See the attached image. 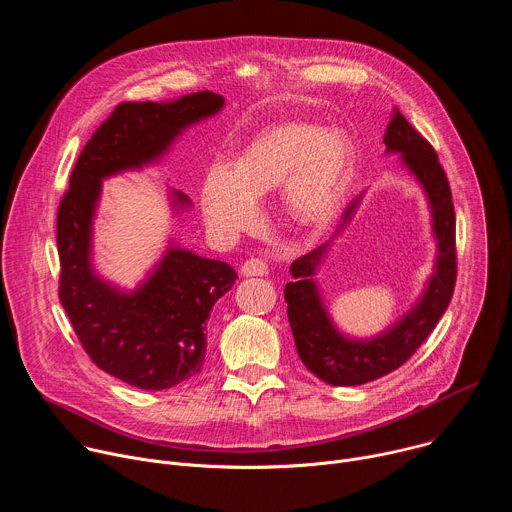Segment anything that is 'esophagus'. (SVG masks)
<instances>
[{
  "label": "esophagus",
  "mask_w": 512,
  "mask_h": 512,
  "mask_svg": "<svg viewBox=\"0 0 512 512\" xmlns=\"http://www.w3.org/2000/svg\"><path fill=\"white\" fill-rule=\"evenodd\" d=\"M243 277H263L267 275V265L261 259H249L241 267Z\"/></svg>",
  "instance_id": "obj_1"
}]
</instances>
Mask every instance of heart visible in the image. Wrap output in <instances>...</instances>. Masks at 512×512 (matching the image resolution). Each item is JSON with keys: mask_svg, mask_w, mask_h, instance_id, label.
Segmentation results:
<instances>
[{"mask_svg": "<svg viewBox=\"0 0 512 512\" xmlns=\"http://www.w3.org/2000/svg\"><path fill=\"white\" fill-rule=\"evenodd\" d=\"M352 143L338 129L283 123L253 139L237 164L216 162L202 184V214L214 237L233 241L279 186L283 212L304 229L332 221L352 172Z\"/></svg>", "mask_w": 512, "mask_h": 512, "instance_id": "obj_1", "label": "heart"}]
</instances>
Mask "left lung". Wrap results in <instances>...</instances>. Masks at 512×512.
Masks as SVG:
<instances>
[{"mask_svg":"<svg viewBox=\"0 0 512 512\" xmlns=\"http://www.w3.org/2000/svg\"><path fill=\"white\" fill-rule=\"evenodd\" d=\"M385 154H395L407 174L419 184L431 216L435 241L433 271L411 308L391 326L373 336L346 334L326 306L318 271L334 241L350 225L364 196L362 190L344 210L336 233L322 247L291 263L285 283L289 326L302 362L328 385L354 387L389 375L425 342L450 306L456 283V214L448 178L431 145L407 123L397 107L385 131Z\"/></svg>","mask_w":512,"mask_h":512,"instance_id":"1","label":"left lung"}]
</instances>
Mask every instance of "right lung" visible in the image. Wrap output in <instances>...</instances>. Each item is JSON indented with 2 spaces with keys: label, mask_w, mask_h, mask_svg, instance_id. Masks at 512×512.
Instances as JSON below:
<instances>
[{
  "label": "right lung",
  "mask_w": 512,
  "mask_h": 512,
  "mask_svg": "<svg viewBox=\"0 0 512 512\" xmlns=\"http://www.w3.org/2000/svg\"><path fill=\"white\" fill-rule=\"evenodd\" d=\"M223 107L225 97L210 91L119 105L85 145L58 208L60 304L97 367L137 389H170L200 373L210 312L237 273L170 235L135 287L103 277L95 267L103 182L162 164L184 131ZM168 204L174 218L192 208L176 188H168Z\"/></svg>",
  "instance_id": "right-lung-1"
}]
</instances>
